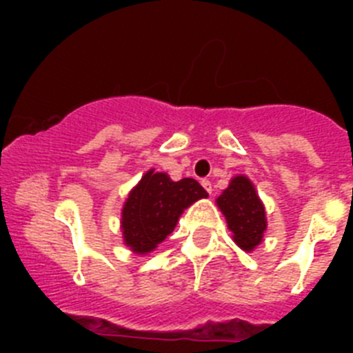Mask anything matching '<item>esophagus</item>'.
Segmentation results:
<instances>
[{"instance_id":"34e87169","label":"esophagus","mask_w":353,"mask_h":353,"mask_svg":"<svg viewBox=\"0 0 353 353\" xmlns=\"http://www.w3.org/2000/svg\"><path fill=\"white\" fill-rule=\"evenodd\" d=\"M201 185L205 187V191H207L208 194H212V183H210V180H203V182H201Z\"/></svg>"}]
</instances>
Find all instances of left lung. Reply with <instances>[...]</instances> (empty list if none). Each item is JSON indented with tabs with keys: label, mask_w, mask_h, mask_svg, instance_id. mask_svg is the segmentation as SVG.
<instances>
[{
	"label": "left lung",
	"mask_w": 353,
	"mask_h": 353,
	"mask_svg": "<svg viewBox=\"0 0 353 353\" xmlns=\"http://www.w3.org/2000/svg\"><path fill=\"white\" fill-rule=\"evenodd\" d=\"M221 212L226 217L233 240L244 251H252L263 240L267 230L263 203L249 179L235 176L226 191L217 198Z\"/></svg>",
	"instance_id": "8db88e82"
}]
</instances>
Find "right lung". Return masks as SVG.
Segmentation results:
<instances>
[{
  "label": "right lung",
  "instance_id": "obj_1",
  "mask_svg": "<svg viewBox=\"0 0 353 353\" xmlns=\"http://www.w3.org/2000/svg\"><path fill=\"white\" fill-rule=\"evenodd\" d=\"M207 196L194 179L173 182L166 173L150 170L130 191L121 212L125 244L139 254L154 251L173 232L183 208Z\"/></svg>",
  "mask_w": 353,
  "mask_h": 353
}]
</instances>
